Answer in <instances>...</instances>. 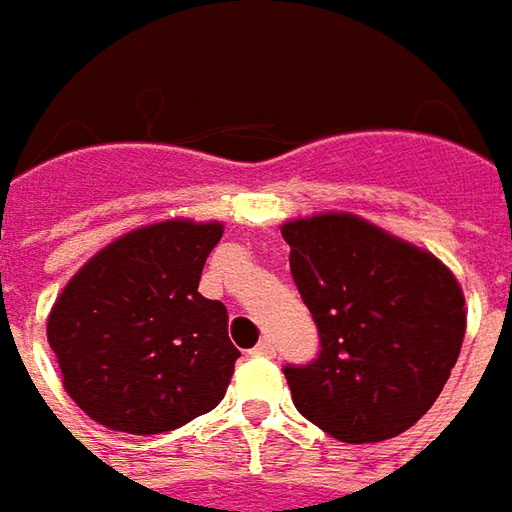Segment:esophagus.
I'll return each mask as SVG.
<instances>
[{
  "label": "esophagus",
  "mask_w": 512,
  "mask_h": 512,
  "mask_svg": "<svg viewBox=\"0 0 512 512\" xmlns=\"http://www.w3.org/2000/svg\"><path fill=\"white\" fill-rule=\"evenodd\" d=\"M253 356H267L270 359V356H276V347H273L270 339H262V342L253 347Z\"/></svg>",
  "instance_id": "34e87169"
}]
</instances>
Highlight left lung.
I'll list each match as a JSON object with an SVG mask.
<instances>
[{
    "label": "left lung",
    "mask_w": 512,
    "mask_h": 512,
    "mask_svg": "<svg viewBox=\"0 0 512 512\" xmlns=\"http://www.w3.org/2000/svg\"><path fill=\"white\" fill-rule=\"evenodd\" d=\"M319 353L285 364L296 410L347 444L404 433L439 399L464 339L453 273L350 213L282 227Z\"/></svg>",
    "instance_id": "left-lung-1"
}]
</instances>
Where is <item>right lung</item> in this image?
<instances>
[{
    "label": "right lung",
    "instance_id": "add662e5",
    "mask_svg": "<svg viewBox=\"0 0 512 512\" xmlns=\"http://www.w3.org/2000/svg\"><path fill=\"white\" fill-rule=\"evenodd\" d=\"M222 225L159 222L82 267L48 319L70 399L133 436L176 430L222 402L239 350L227 307L199 293Z\"/></svg>",
    "mask_w": 512,
    "mask_h": 512
}]
</instances>
